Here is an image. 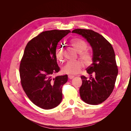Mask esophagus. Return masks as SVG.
Instances as JSON below:
<instances>
[{
	"label": "esophagus",
	"instance_id": "obj_1",
	"mask_svg": "<svg viewBox=\"0 0 131 131\" xmlns=\"http://www.w3.org/2000/svg\"><path fill=\"white\" fill-rule=\"evenodd\" d=\"M68 79H73L74 78V75H68Z\"/></svg>",
	"mask_w": 131,
	"mask_h": 131
}]
</instances>
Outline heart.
<instances>
[{
	"label": "heart",
	"mask_w": 131,
	"mask_h": 131,
	"mask_svg": "<svg viewBox=\"0 0 131 131\" xmlns=\"http://www.w3.org/2000/svg\"><path fill=\"white\" fill-rule=\"evenodd\" d=\"M70 43L74 49L79 52V57L83 60L85 65L87 66L90 65L92 62L93 56L90 51L85 49L86 44L84 41L80 38H75L70 41ZM57 56L59 59H62L63 52L58 51L57 53ZM83 66V62L81 60L69 61L67 62L66 65L63 67L62 71L67 74H77L80 72Z\"/></svg>",
	"instance_id": "obj_1"
}]
</instances>
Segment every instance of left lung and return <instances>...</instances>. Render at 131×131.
I'll return each mask as SVG.
<instances>
[{
	"instance_id": "8db88e82",
	"label": "left lung",
	"mask_w": 131,
	"mask_h": 131,
	"mask_svg": "<svg viewBox=\"0 0 131 131\" xmlns=\"http://www.w3.org/2000/svg\"><path fill=\"white\" fill-rule=\"evenodd\" d=\"M72 32L86 39L93 50V62L86 70L91 77L89 79L81 77L80 97L86 104L99 105L109 97L115 87L118 68L114 49L104 37L93 30L77 29Z\"/></svg>"
}]
</instances>
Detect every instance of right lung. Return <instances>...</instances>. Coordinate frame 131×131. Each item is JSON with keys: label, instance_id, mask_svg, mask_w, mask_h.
<instances>
[{"label": "right lung", "instance_id": "add662e5", "mask_svg": "<svg viewBox=\"0 0 131 131\" xmlns=\"http://www.w3.org/2000/svg\"><path fill=\"white\" fill-rule=\"evenodd\" d=\"M70 32L46 31L31 39L25 47L19 65L20 83L27 97L42 109H52L62 100L61 88L68 77H53L60 70L56 51L59 41Z\"/></svg>", "mask_w": 131, "mask_h": 131}]
</instances>
